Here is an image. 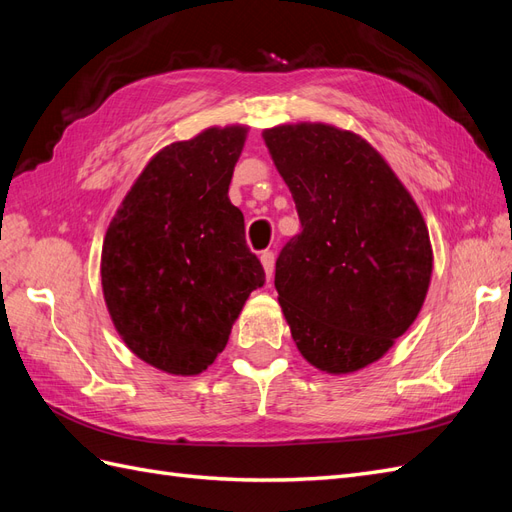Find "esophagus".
I'll use <instances>...</instances> for the list:
<instances>
[{
	"instance_id": "34e87169",
	"label": "esophagus",
	"mask_w": 512,
	"mask_h": 512,
	"mask_svg": "<svg viewBox=\"0 0 512 512\" xmlns=\"http://www.w3.org/2000/svg\"><path fill=\"white\" fill-rule=\"evenodd\" d=\"M260 262H262V267H265V273H267V280H271V275H273V269H275V254L273 252H262L260 254Z\"/></svg>"
}]
</instances>
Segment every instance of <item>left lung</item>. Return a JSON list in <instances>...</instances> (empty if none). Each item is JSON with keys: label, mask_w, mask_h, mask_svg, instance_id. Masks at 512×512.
Segmentation results:
<instances>
[{"label": "left lung", "mask_w": 512, "mask_h": 512, "mask_svg": "<svg viewBox=\"0 0 512 512\" xmlns=\"http://www.w3.org/2000/svg\"><path fill=\"white\" fill-rule=\"evenodd\" d=\"M262 138L301 220L275 262L294 344L327 374L363 369L423 307L433 267L423 215L359 134L297 123Z\"/></svg>", "instance_id": "1"}]
</instances>
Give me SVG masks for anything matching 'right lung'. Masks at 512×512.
Returning a JSON list of instances; mask_svg holds the SVG:
<instances>
[{
  "label": "right lung",
  "mask_w": 512,
  "mask_h": 512,
  "mask_svg": "<svg viewBox=\"0 0 512 512\" xmlns=\"http://www.w3.org/2000/svg\"><path fill=\"white\" fill-rule=\"evenodd\" d=\"M245 126L164 147L123 198L102 245V290L126 346L175 376L205 371L265 284L228 185Z\"/></svg>",
  "instance_id": "1"
}]
</instances>
